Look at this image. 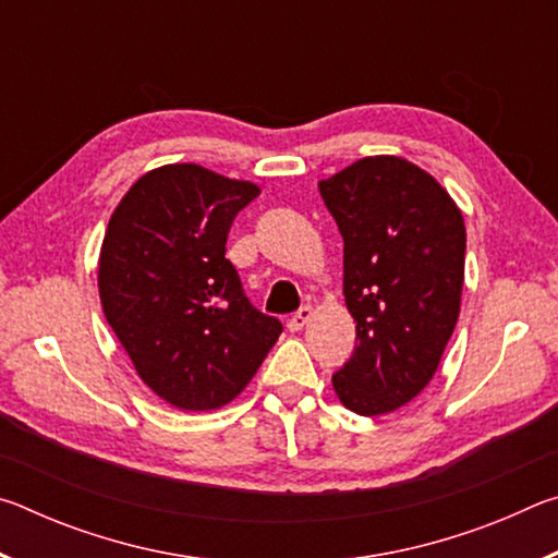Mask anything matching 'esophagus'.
Returning a JSON list of instances; mask_svg holds the SVG:
<instances>
[{
  "label": "esophagus",
  "instance_id": "1",
  "mask_svg": "<svg viewBox=\"0 0 558 558\" xmlns=\"http://www.w3.org/2000/svg\"><path fill=\"white\" fill-rule=\"evenodd\" d=\"M313 313H315L313 307H310V305H302V307L298 310V313L288 319L290 332H300V329H305V325L310 323V317H313Z\"/></svg>",
  "mask_w": 558,
  "mask_h": 558
}]
</instances>
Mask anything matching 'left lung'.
<instances>
[{
    "label": "left lung",
    "instance_id": "obj_1",
    "mask_svg": "<svg viewBox=\"0 0 558 558\" xmlns=\"http://www.w3.org/2000/svg\"><path fill=\"white\" fill-rule=\"evenodd\" d=\"M344 239V302L356 349L332 376L359 415L413 401L438 372L460 315L465 221L426 169L396 155L356 159L317 182Z\"/></svg>",
    "mask_w": 558,
    "mask_h": 558
}]
</instances>
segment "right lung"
Wrapping results in <instances>:
<instances>
[{
	"label": "right lung",
	"mask_w": 558,
	"mask_h": 558,
	"mask_svg": "<svg viewBox=\"0 0 558 558\" xmlns=\"http://www.w3.org/2000/svg\"><path fill=\"white\" fill-rule=\"evenodd\" d=\"M258 194L253 182L177 162L140 177L108 221L102 313L140 379L174 409L233 401L282 332L226 258L235 214Z\"/></svg>",
	"instance_id": "add662e5"
}]
</instances>
